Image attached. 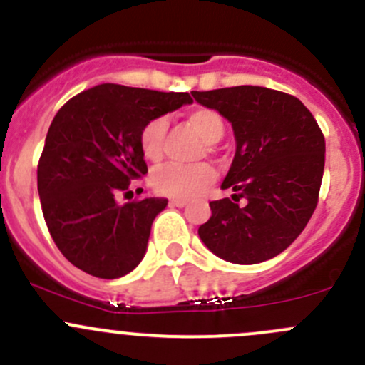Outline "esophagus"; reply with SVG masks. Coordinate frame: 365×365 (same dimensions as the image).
Returning a JSON list of instances; mask_svg holds the SVG:
<instances>
[{
	"mask_svg": "<svg viewBox=\"0 0 365 365\" xmlns=\"http://www.w3.org/2000/svg\"><path fill=\"white\" fill-rule=\"evenodd\" d=\"M168 202H170V205H174V207H184V205L187 204L184 198H178V197H172Z\"/></svg>",
	"mask_w": 365,
	"mask_h": 365,
	"instance_id": "esophagus-1",
	"label": "esophagus"
}]
</instances>
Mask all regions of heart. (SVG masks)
<instances>
[{
    "mask_svg": "<svg viewBox=\"0 0 365 365\" xmlns=\"http://www.w3.org/2000/svg\"><path fill=\"white\" fill-rule=\"evenodd\" d=\"M186 120L202 140L216 143L223 138L225 122L222 115L212 108H193L187 111ZM168 122L165 117H154L143 124L138 135V145L143 158L160 161L163 156V143L167 136ZM153 186L158 193L178 198H193L204 193L216 179V170L209 163L175 165L168 163L153 172Z\"/></svg>",
    "mask_w": 365,
    "mask_h": 365,
    "instance_id": "heart-1",
    "label": "heart"
}]
</instances>
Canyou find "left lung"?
Wrapping results in <instances>:
<instances>
[{"label":"left lung","instance_id":"8db88e82","mask_svg":"<svg viewBox=\"0 0 365 365\" xmlns=\"http://www.w3.org/2000/svg\"><path fill=\"white\" fill-rule=\"evenodd\" d=\"M232 124L236 154L222 190L198 227L205 247L234 264H257L286 250L305 229L319 198L324 136L300 99L264 86L193 92ZM245 198L243 206L237 202Z\"/></svg>","mask_w":365,"mask_h":365}]
</instances>
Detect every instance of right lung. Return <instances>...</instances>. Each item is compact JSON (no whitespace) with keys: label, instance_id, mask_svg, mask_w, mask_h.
I'll use <instances>...</instances> for the list:
<instances>
[{"label":"right lung","instance_id":"add662e5","mask_svg":"<svg viewBox=\"0 0 365 365\" xmlns=\"http://www.w3.org/2000/svg\"><path fill=\"white\" fill-rule=\"evenodd\" d=\"M193 103L187 92H156L104 83L78 93L49 125L37 167L46 225L76 268L118 279L138 266L150 227L167 198L117 204L147 174L138 145L147 120Z\"/></svg>","mask_w":365,"mask_h":365}]
</instances>
